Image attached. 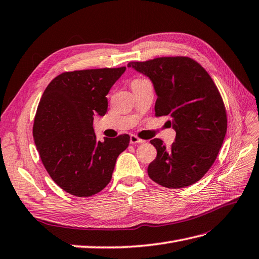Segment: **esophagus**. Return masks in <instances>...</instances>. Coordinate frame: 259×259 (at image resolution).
I'll use <instances>...</instances> for the list:
<instances>
[{
	"instance_id": "esophagus-1",
	"label": "esophagus",
	"mask_w": 259,
	"mask_h": 259,
	"mask_svg": "<svg viewBox=\"0 0 259 259\" xmlns=\"http://www.w3.org/2000/svg\"><path fill=\"white\" fill-rule=\"evenodd\" d=\"M144 142H146V141L140 139V138H138V137L135 136V135H131V136H130V143H131V144H135V143H144Z\"/></svg>"
}]
</instances>
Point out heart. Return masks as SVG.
I'll use <instances>...</instances> for the list:
<instances>
[{"label": "heart", "instance_id": "heart-1", "mask_svg": "<svg viewBox=\"0 0 259 259\" xmlns=\"http://www.w3.org/2000/svg\"><path fill=\"white\" fill-rule=\"evenodd\" d=\"M138 80H141V79H136V80H135V81H138Z\"/></svg>", "mask_w": 259, "mask_h": 259}]
</instances>
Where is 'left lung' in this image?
I'll list each match as a JSON object with an SVG mask.
<instances>
[{"mask_svg": "<svg viewBox=\"0 0 259 259\" xmlns=\"http://www.w3.org/2000/svg\"><path fill=\"white\" fill-rule=\"evenodd\" d=\"M128 67L151 80L155 116H167L176 140L167 148L152 139L157 158L148 166L155 183L185 188L203 178L218 157L227 129L224 102L211 76L189 57H160L132 62Z\"/></svg>", "mask_w": 259, "mask_h": 259, "instance_id": "8db88e82", "label": "left lung"}]
</instances>
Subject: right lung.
Here are the masks:
<instances>
[{"instance_id":"add662e5","label":"right lung","mask_w":259,"mask_h":259,"mask_svg":"<svg viewBox=\"0 0 259 259\" xmlns=\"http://www.w3.org/2000/svg\"><path fill=\"white\" fill-rule=\"evenodd\" d=\"M125 67L63 73L41 96L33 136L41 162L53 181L67 193L86 197L110 182L118 155L130 137L96 139L95 116L104 117L106 96Z\"/></svg>"}]
</instances>
